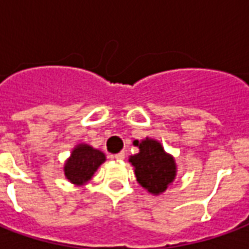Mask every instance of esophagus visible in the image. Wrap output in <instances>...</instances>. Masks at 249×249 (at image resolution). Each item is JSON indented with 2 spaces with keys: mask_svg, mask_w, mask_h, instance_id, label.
Here are the masks:
<instances>
[{
  "mask_svg": "<svg viewBox=\"0 0 249 249\" xmlns=\"http://www.w3.org/2000/svg\"><path fill=\"white\" fill-rule=\"evenodd\" d=\"M114 159L117 160V161H123L125 159V153L124 152H120V153H117V155H114Z\"/></svg>",
  "mask_w": 249,
  "mask_h": 249,
  "instance_id": "1",
  "label": "esophagus"
}]
</instances>
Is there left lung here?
<instances>
[{
    "mask_svg": "<svg viewBox=\"0 0 249 249\" xmlns=\"http://www.w3.org/2000/svg\"><path fill=\"white\" fill-rule=\"evenodd\" d=\"M140 152L129 157L135 167V175L141 187L152 195L165 192L176 178V162L169 153L164 151L159 141L148 139L133 142Z\"/></svg>",
    "mask_w": 249,
    "mask_h": 249,
    "instance_id": "8db88e82",
    "label": "left lung"
}]
</instances>
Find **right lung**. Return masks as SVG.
<instances>
[{
    "label": "right lung",
    "instance_id": "right-lung-1",
    "mask_svg": "<svg viewBox=\"0 0 249 249\" xmlns=\"http://www.w3.org/2000/svg\"><path fill=\"white\" fill-rule=\"evenodd\" d=\"M105 161L103 152L94 149L88 144H78L71 151V157L64 165L65 178L71 184L82 185L89 181L98 167Z\"/></svg>",
    "mask_w": 249,
    "mask_h": 249
}]
</instances>
